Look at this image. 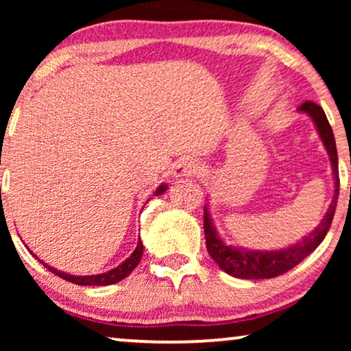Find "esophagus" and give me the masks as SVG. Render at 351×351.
<instances>
[{
  "mask_svg": "<svg viewBox=\"0 0 351 351\" xmlns=\"http://www.w3.org/2000/svg\"><path fill=\"white\" fill-rule=\"evenodd\" d=\"M203 172V167L199 166L198 161L189 160V158H184V160H179L174 165V177H186V176H201Z\"/></svg>",
  "mask_w": 351,
  "mask_h": 351,
  "instance_id": "1",
  "label": "esophagus"
}]
</instances>
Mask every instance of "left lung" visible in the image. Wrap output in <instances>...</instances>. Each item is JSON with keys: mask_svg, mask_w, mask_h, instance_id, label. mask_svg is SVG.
<instances>
[{"mask_svg": "<svg viewBox=\"0 0 351 351\" xmlns=\"http://www.w3.org/2000/svg\"><path fill=\"white\" fill-rule=\"evenodd\" d=\"M299 112L308 114L313 119L316 131H318L321 141L324 143L326 152H328L330 166H332L334 176V196L330 201L328 213L321 219L318 227L313 232L302 238V241L291 244V246L275 249V251H256V249L237 247L230 246L219 237L213 217L209 214L208 204L204 206V237L206 247L213 257V261L233 278H241V280H268V278L280 276L282 273L289 271L291 268L308 257L316 247L319 246L326 234H328L330 223H332L335 208H337L339 199V160H337V147H335V138L330 129V124L326 118L324 110L315 102H305L299 107Z\"/></svg>", "mask_w": 351, "mask_h": 351, "instance_id": "1", "label": "left lung"}]
</instances>
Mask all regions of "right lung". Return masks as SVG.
Listing matches in <instances>:
<instances>
[{"instance_id":"obj_1","label":"right lung","mask_w":351,"mask_h":351,"mask_svg":"<svg viewBox=\"0 0 351 351\" xmlns=\"http://www.w3.org/2000/svg\"><path fill=\"white\" fill-rule=\"evenodd\" d=\"M166 190H167V185L166 184H161L160 186H158L156 191L153 195H155V196L162 195ZM142 254H143V244L141 241V238H138L137 247L134 249V252L126 258V261H124L123 263H119V265L117 268H113V270L100 273V275H90V276H75V275H70V273H64V271H60V270H56L54 267L47 265V263L40 261V258H38L35 254H33V256H35L38 261H40L43 265L47 268V270L52 271L57 276L64 278L65 281L73 282V285H78V286H108V285H114V282L124 280V278H126L128 275H131L134 268L138 265V262H141Z\"/></svg>"}]
</instances>
